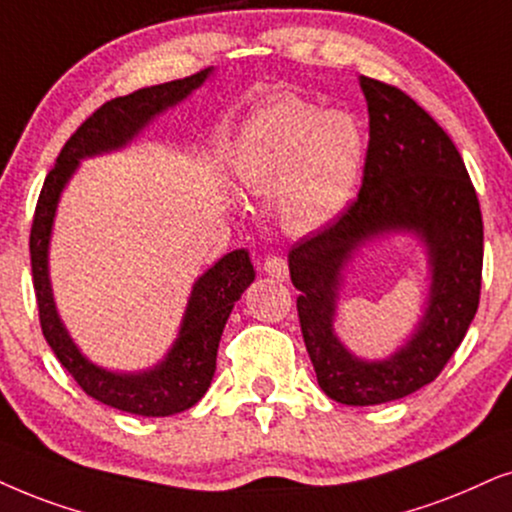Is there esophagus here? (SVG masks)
I'll return each mask as SVG.
<instances>
[{
  "mask_svg": "<svg viewBox=\"0 0 512 512\" xmlns=\"http://www.w3.org/2000/svg\"><path fill=\"white\" fill-rule=\"evenodd\" d=\"M262 269L267 271L271 278H276V281H286L288 278V262L283 260L281 255H269L267 260H264Z\"/></svg>",
  "mask_w": 512,
  "mask_h": 512,
  "instance_id": "obj_1",
  "label": "esophagus"
}]
</instances>
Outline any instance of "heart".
<instances>
[{
    "instance_id": "1",
    "label": "heart",
    "mask_w": 512,
    "mask_h": 512,
    "mask_svg": "<svg viewBox=\"0 0 512 512\" xmlns=\"http://www.w3.org/2000/svg\"><path fill=\"white\" fill-rule=\"evenodd\" d=\"M364 153V132L352 115L283 99L252 118L236 170L252 193L286 189L283 212L290 222L316 226L338 215L352 198Z\"/></svg>"
}]
</instances>
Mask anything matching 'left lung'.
Wrapping results in <instances>:
<instances>
[{
  "mask_svg": "<svg viewBox=\"0 0 512 512\" xmlns=\"http://www.w3.org/2000/svg\"><path fill=\"white\" fill-rule=\"evenodd\" d=\"M368 148L357 198L290 250L297 316L316 380L349 406L385 404L432 383L468 333L482 290L484 224L465 163L428 111L394 84L361 75ZM411 228L426 238L436 274L429 312L401 353L380 365L354 360L332 335L341 264L366 237Z\"/></svg>",
  "mask_w": 512,
  "mask_h": 512,
  "instance_id": "obj_1",
  "label": "left lung"
}]
</instances>
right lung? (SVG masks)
<instances>
[{
	"label": "right lung",
	"mask_w": 512,
	"mask_h": 512,
	"mask_svg": "<svg viewBox=\"0 0 512 512\" xmlns=\"http://www.w3.org/2000/svg\"><path fill=\"white\" fill-rule=\"evenodd\" d=\"M208 73L210 68H205L200 73L181 77V80L144 87L139 92L118 96V99L106 101L103 106L96 108L75 129L73 137L58 153L56 165L51 167L47 179H44L35 215H32V286H35L37 312H40L44 338H47L56 359L73 375L84 394L101 401V404L113 406V409L134 413V416H172V413L191 409L208 392L217 368V347L219 340H222L226 319L234 309V302L255 278L248 252H229L208 274L198 278V283L193 286L177 345L172 347L163 364L141 375H115L89 364L77 352L73 340L68 338L63 323L58 321L47 274L51 222H54L56 203L63 184L75 172L77 160L127 144L153 115L184 99L191 89H196L208 77Z\"/></svg>",
	"instance_id": "add662e5"
}]
</instances>
